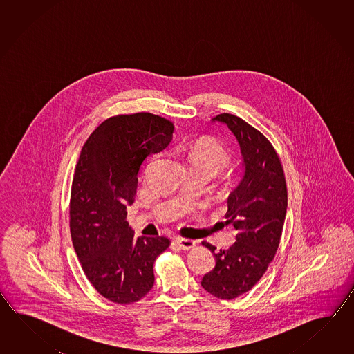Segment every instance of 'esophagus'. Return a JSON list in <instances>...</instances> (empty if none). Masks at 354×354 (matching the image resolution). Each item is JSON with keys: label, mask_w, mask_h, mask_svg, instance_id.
Here are the masks:
<instances>
[{"label": "esophagus", "mask_w": 354, "mask_h": 354, "mask_svg": "<svg viewBox=\"0 0 354 354\" xmlns=\"http://www.w3.org/2000/svg\"><path fill=\"white\" fill-rule=\"evenodd\" d=\"M176 244L183 250H188V249H192L196 245V241L192 239H187V238H177L176 239Z\"/></svg>", "instance_id": "obj_1"}]
</instances>
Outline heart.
<instances>
[{
  "mask_svg": "<svg viewBox=\"0 0 354 354\" xmlns=\"http://www.w3.org/2000/svg\"><path fill=\"white\" fill-rule=\"evenodd\" d=\"M192 171L210 174L212 177L225 171L232 165V153L216 140L201 139L185 149Z\"/></svg>",
  "mask_w": 354,
  "mask_h": 354,
  "instance_id": "obj_1",
  "label": "heart"
}]
</instances>
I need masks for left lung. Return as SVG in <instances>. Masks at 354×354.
<instances>
[{"mask_svg": "<svg viewBox=\"0 0 354 354\" xmlns=\"http://www.w3.org/2000/svg\"><path fill=\"white\" fill-rule=\"evenodd\" d=\"M212 120L224 122L241 145L245 172L227 198L226 224L236 230V241L229 249L214 247L216 259L201 286L209 294L233 300L248 292L276 256L287 210V185L279 153L271 142L247 121L232 113H220Z\"/></svg>", "mask_w": 354, "mask_h": 354, "instance_id": "obj_1", "label": "left lung"}]
</instances>
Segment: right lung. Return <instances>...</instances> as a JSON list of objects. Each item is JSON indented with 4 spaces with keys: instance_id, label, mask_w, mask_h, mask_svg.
I'll use <instances>...</instances> for the list:
<instances>
[{
    "instance_id": "add662e5",
    "label": "right lung",
    "mask_w": 354,
    "mask_h": 354,
    "mask_svg": "<svg viewBox=\"0 0 354 354\" xmlns=\"http://www.w3.org/2000/svg\"><path fill=\"white\" fill-rule=\"evenodd\" d=\"M174 124L151 113L116 115L92 131L75 166L69 229L91 285L107 300L129 305L154 283L153 264L171 241L136 238L127 205L136 201L138 174L151 153L166 149Z\"/></svg>"
}]
</instances>
